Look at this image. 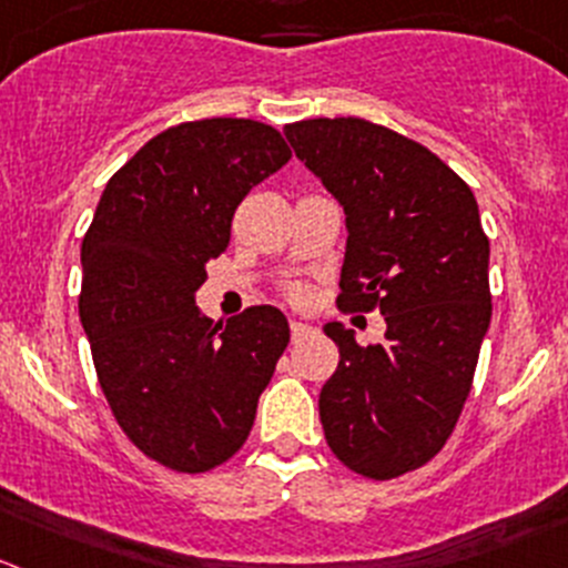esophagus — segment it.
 I'll use <instances>...</instances> for the list:
<instances>
[{
	"label": "esophagus",
	"instance_id": "obj_1",
	"mask_svg": "<svg viewBox=\"0 0 568 568\" xmlns=\"http://www.w3.org/2000/svg\"><path fill=\"white\" fill-rule=\"evenodd\" d=\"M290 332H293V339H301V337H306V334H310L312 328L306 326V323H298V321H293V323H290Z\"/></svg>",
	"mask_w": 568,
	"mask_h": 568
}]
</instances>
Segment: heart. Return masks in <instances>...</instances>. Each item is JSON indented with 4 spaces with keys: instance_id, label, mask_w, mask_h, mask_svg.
Returning <instances> with one entry per match:
<instances>
[{
    "instance_id": "1",
    "label": "heart",
    "mask_w": 568,
    "mask_h": 568,
    "mask_svg": "<svg viewBox=\"0 0 568 568\" xmlns=\"http://www.w3.org/2000/svg\"><path fill=\"white\" fill-rule=\"evenodd\" d=\"M290 298L295 301V304H301V301L306 298V293H304V287H290Z\"/></svg>"
}]
</instances>
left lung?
<instances>
[{"instance_id": "left-lung-1", "label": "left lung", "mask_w": 568, "mask_h": 568, "mask_svg": "<svg viewBox=\"0 0 568 568\" xmlns=\"http://www.w3.org/2000/svg\"><path fill=\"white\" fill-rule=\"evenodd\" d=\"M295 155L343 203V312H382L385 343L323 332L339 365L321 390L328 449L368 479L429 463L455 432L490 323L488 236L471 186L432 150L356 116L284 128Z\"/></svg>"}]
</instances>
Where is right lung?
Wrapping results in <instances>:
<instances>
[{"mask_svg": "<svg viewBox=\"0 0 568 568\" xmlns=\"http://www.w3.org/2000/svg\"><path fill=\"white\" fill-rule=\"evenodd\" d=\"M290 159L264 122H181L113 172L83 236L78 306L97 379L133 446L172 471H212L242 449L290 343L273 306L225 326L194 306L236 206Z\"/></svg>", "mask_w": 568, "mask_h": 568, "instance_id": "obj_1", "label": "right lung"}]
</instances>
